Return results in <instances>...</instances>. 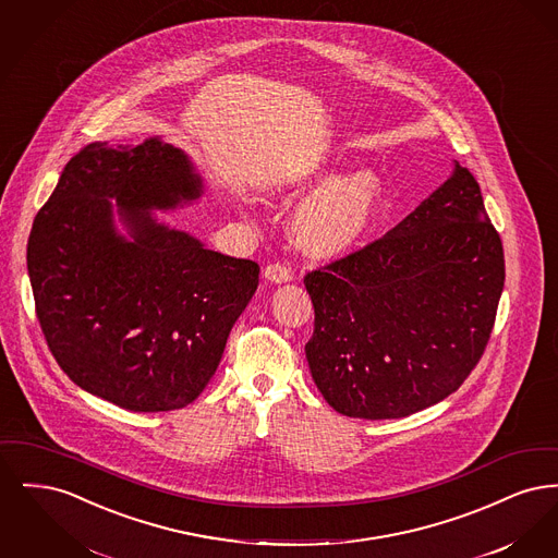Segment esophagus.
Instances as JSON below:
<instances>
[{
	"mask_svg": "<svg viewBox=\"0 0 558 558\" xmlns=\"http://www.w3.org/2000/svg\"><path fill=\"white\" fill-rule=\"evenodd\" d=\"M264 278H266L267 282H271V284L291 282V267H287L284 264H269V266L264 269Z\"/></svg>",
	"mask_w": 558,
	"mask_h": 558,
	"instance_id": "esophagus-1",
	"label": "esophagus"
}]
</instances>
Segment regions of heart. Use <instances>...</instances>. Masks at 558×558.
<instances>
[{
    "mask_svg": "<svg viewBox=\"0 0 558 558\" xmlns=\"http://www.w3.org/2000/svg\"><path fill=\"white\" fill-rule=\"evenodd\" d=\"M380 203V180L368 169L353 171L322 187L294 215L296 242L312 255L332 257L368 230Z\"/></svg>",
    "mask_w": 558,
    "mask_h": 558,
    "instance_id": "1",
    "label": "heart"
}]
</instances>
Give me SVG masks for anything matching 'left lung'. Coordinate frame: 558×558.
I'll return each mask as SVG.
<instances>
[{
    "instance_id": "8db88e82",
    "label": "left lung",
    "mask_w": 558,
    "mask_h": 558,
    "mask_svg": "<svg viewBox=\"0 0 558 558\" xmlns=\"http://www.w3.org/2000/svg\"><path fill=\"white\" fill-rule=\"evenodd\" d=\"M303 282L319 393L351 418H401L448 398L477 366L505 289V251L477 180L456 162L383 239Z\"/></svg>"
}]
</instances>
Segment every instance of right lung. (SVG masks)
I'll return each instance as SVG.
<instances>
[{
    "label": "right lung",
    "mask_w": 558,
    "mask_h": 558,
    "mask_svg": "<svg viewBox=\"0 0 558 558\" xmlns=\"http://www.w3.org/2000/svg\"><path fill=\"white\" fill-rule=\"evenodd\" d=\"M186 155L150 137L87 144L62 169L28 236L35 312L64 374L96 398L167 412L192 403L259 284V266L159 223L153 209L196 201ZM110 199L131 230L121 238Z\"/></svg>",
    "instance_id": "obj_1"
}]
</instances>
